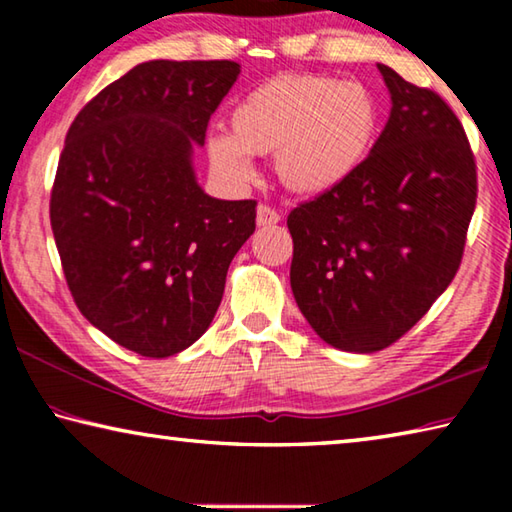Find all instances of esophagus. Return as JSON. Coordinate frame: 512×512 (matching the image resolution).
Segmentation results:
<instances>
[{
	"mask_svg": "<svg viewBox=\"0 0 512 512\" xmlns=\"http://www.w3.org/2000/svg\"><path fill=\"white\" fill-rule=\"evenodd\" d=\"M277 221H280V212L273 210L271 205H259L257 207V225L259 228H266V225H275Z\"/></svg>",
	"mask_w": 512,
	"mask_h": 512,
	"instance_id": "esophagus-1",
	"label": "esophagus"
}]
</instances>
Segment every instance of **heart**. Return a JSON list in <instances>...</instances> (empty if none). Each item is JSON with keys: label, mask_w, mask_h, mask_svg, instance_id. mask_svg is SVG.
<instances>
[{"label": "heart", "mask_w": 512, "mask_h": 512, "mask_svg": "<svg viewBox=\"0 0 512 512\" xmlns=\"http://www.w3.org/2000/svg\"><path fill=\"white\" fill-rule=\"evenodd\" d=\"M379 128L375 94L325 74H280L257 85L230 112V135H212L207 155L230 183L253 178L250 155H273L280 183L323 194L366 160Z\"/></svg>", "instance_id": "obj_1"}]
</instances>
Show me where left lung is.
Returning <instances> with one entry per match:
<instances>
[{
	"label": "left lung",
	"mask_w": 512,
	"mask_h": 512,
	"mask_svg": "<svg viewBox=\"0 0 512 512\" xmlns=\"http://www.w3.org/2000/svg\"><path fill=\"white\" fill-rule=\"evenodd\" d=\"M391 117L359 169L293 207L291 291L325 343L393 345L427 314L461 266L476 205L463 124L433 90L377 65Z\"/></svg>",
	"instance_id": "obj_1"
}]
</instances>
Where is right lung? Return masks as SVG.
Returning a JSON list of instances; mask_svg holds the SVG:
<instances>
[{
  "label": "right lung",
  "mask_w": 512,
  "mask_h": 512,
  "mask_svg": "<svg viewBox=\"0 0 512 512\" xmlns=\"http://www.w3.org/2000/svg\"><path fill=\"white\" fill-rule=\"evenodd\" d=\"M235 60H151L76 115L51 189V230L81 314L121 348L164 359L203 336L257 201L196 183L194 146Z\"/></svg>",
  "instance_id": "1"
}]
</instances>
